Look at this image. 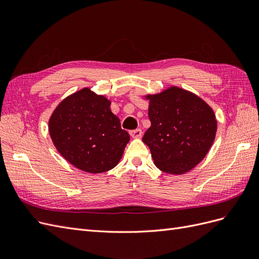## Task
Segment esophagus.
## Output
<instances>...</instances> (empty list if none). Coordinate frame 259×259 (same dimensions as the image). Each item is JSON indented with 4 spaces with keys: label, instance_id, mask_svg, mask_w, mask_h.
Returning a JSON list of instances; mask_svg holds the SVG:
<instances>
[{
    "label": "esophagus",
    "instance_id": "34e87169",
    "mask_svg": "<svg viewBox=\"0 0 259 259\" xmlns=\"http://www.w3.org/2000/svg\"><path fill=\"white\" fill-rule=\"evenodd\" d=\"M130 134L133 138H140L143 135V131L140 128H137V130H133L130 132Z\"/></svg>",
    "mask_w": 259,
    "mask_h": 259
}]
</instances>
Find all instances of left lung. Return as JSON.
Listing matches in <instances>:
<instances>
[{"label":"left lung","mask_w":259,"mask_h":259,"mask_svg":"<svg viewBox=\"0 0 259 259\" xmlns=\"http://www.w3.org/2000/svg\"><path fill=\"white\" fill-rule=\"evenodd\" d=\"M149 99V119L143 142L155 166L169 174H184L204 159L214 143L217 121L204 100L170 86Z\"/></svg>","instance_id":"obj_1"}]
</instances>
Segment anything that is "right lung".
I'll list each match as a JSON object with an SVG mask.
<instances>
[{"mask_svg": "<svg viewBox=\"0 0 259 259\" xmlns=\"http://www.w3.org/2000/svg\"><path fill=\"white\" fill-rule=\"evenodd\" d=\"M110 105L105 96L85 88L62 100L50 119V135L58 152L86 173L113 168L130 142Z\"/></svg>", "mask_w": 259, "mask_h": 259, "instance_id": "1", "label": "right lung"}]
</instances>
